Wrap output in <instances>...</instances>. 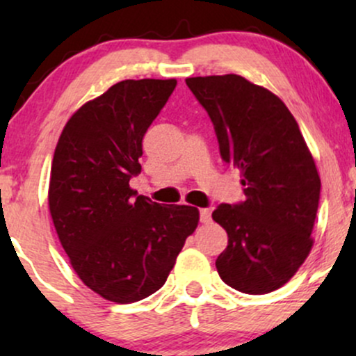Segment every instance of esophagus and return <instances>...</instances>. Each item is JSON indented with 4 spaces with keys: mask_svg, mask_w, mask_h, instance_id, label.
Instances as JSON below:
<instances>
[{
    "mask_svg": "<svg viewBox=\"0 0 356 356\" xmlns=\"http://www.w3.org/2000/svg\"><path fill=\"white\" fill-rule=\"evenodd\" d=\"M199 218H201V222H204V224L211 222V211L209 209H201V211H199Z\"/></svg>",
    "mask_w": 356,
    "mask_h": 356,
    "instance_id": "34e87169",
    "label": "esophagus"
}]
</instances>
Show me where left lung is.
Segmentation results:
<instances>
[{
    "label": "left lung",
    "instance_id": "obj_1",
    "mask_svg": "<svg viewBox=\"0 0 356 356\" xmlns=\"http://www.w3.org/2000/svg\"><path fill=\"white\" fill-rule=\"evenodd\" d=\"M214 125L224 162L241 172L244 199L219 204L227 232L220 280L248 295L288 283L312 251L321 181L298 122L269 90L239 75L186 80Z\"/></svg>",
    "mask_w": 356,
    "mask_h": 356
}]
</instances>
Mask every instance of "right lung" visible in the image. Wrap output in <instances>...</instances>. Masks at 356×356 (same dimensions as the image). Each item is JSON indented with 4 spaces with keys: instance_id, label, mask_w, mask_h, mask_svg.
<instances>
[{
    "instance_id": "right-lung-1",
    "label": "right lung",
    "mask_w": 356,
    "mask_h": 356,
    "mask_svg": "<svg viewBox=\"0 0 356 356\" xmlns=\"http://www.w3.org/2000/svg\"><path fill=\"white\" fill-rule=\"evenodd\" d=\"M177 80H124L76 110L53 155L48 206L79 277L113 303L164 286L199 211L161 206L137 191L142 138Z\"/></svg>"
}]
</instances>
